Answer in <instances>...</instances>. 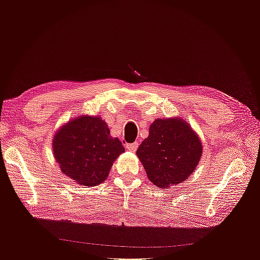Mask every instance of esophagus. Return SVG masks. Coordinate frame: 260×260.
Listing matches in <instances>:
<instances>
[{
  "mask_svg": "<svg viewBox=\"0 0 260 260\" xmlns=\"http://www.w3.org/2000/svg\"><path fill=\"white\" fill-rule=\"evenodd\" d=\"M138 146H139L138 143H130V144H127V146H125V147H127V149L130 152H136Z\"/></svg>",
  "mask_w": 260,
  "mask_h": 260,
  "instance_id": "obj_1",
  "label": "esophagus"
}]
</instances>
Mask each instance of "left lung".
<instances>
[{"mask_svg":"<svg viewBox=\"0 0 260 260\" xmlns=\"http://www.w3.org/2000/svg\"><path fill=\"white\" fill-rule=\"evenodd\" d=\"M202 153L203 146L196 132L187 122L175 117L154 120L137 156L151 182L167 188L193 174Z\"/></svg>","mask_w":260,"mask_h":260,"instance_id":"8db88e82","label":"left lung"}]
</instances>
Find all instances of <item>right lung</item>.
Segmentation results:
<instances>
[{"label":"right lung","instance_id":"obj_1","mask_svg":"<svg viewBox=\"0 0 260 260\" xmlns=\"http://www.w3.org/2000/svg\"><path fill=\"white\" fill-rule=\"evenodd\" d=\"M123 152L120 141L111 136L100 117L84 115L69 120L53 139V154L62 174L84 186L103 183Z\"/></svg>","mask_w":260,"mask_h":260}]
</instances>
